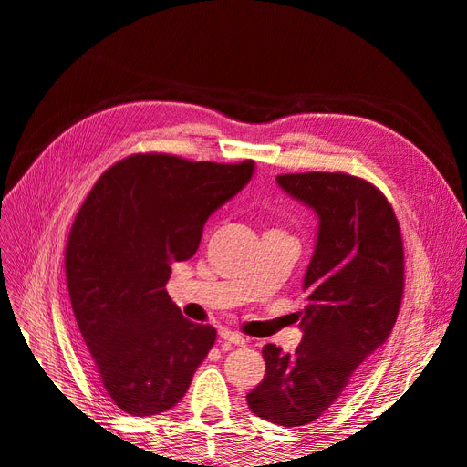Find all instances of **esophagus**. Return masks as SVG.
Returning a JSON list of instances; mask_svg holds the SVG:
<instances>
[{
	"label": "esophagus",
	"mask_w": 467,
	"mask_h": 467,
	"mask_svg": "<svg viewBox=\"0 0 467 467\" xmlns=\"http://www.w3.org/2000/svg\"><path fill=\"white\" fill-rule=\"evenodd\" d=\"M220 338H223V341H228L232 345H237V347L245 345V338L232 329H220Z\"/></svg>",
	"instance_id": "obj_1"
}]
</instances>
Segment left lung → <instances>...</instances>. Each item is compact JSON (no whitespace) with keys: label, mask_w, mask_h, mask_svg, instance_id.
Segmentation results:
<instances>
[{"label":"left lung","mask_w":467,"mask_h":467,"mask_svg":"<svg viewBox=\"0 0 467 467\" xmlns=\"http://www.w3.org/2000/svg\"><path fill=\"white\" fill-rule=\"evenodd\" d=\"M278 187L319 218L294 352L263 347L265 378L247 393L261 419L302 427L329 409L389 337L403 296V242L388 199L347 173H288Z\"/></svg>","instance_id":"1"}]
</instances>
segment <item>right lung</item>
I'll return each instance as SVG.
<instances>
[{
    "mask_svg": "<svg viewBox=\"0 0 467 467\" xmlns=\"http://www.w3.org/2000/svg\"><path fill=\"white\" fill-rule=\"evenodd\" d=\"M253 171V161L136 153L109 167L81 204L66 245L69 300L83 358L124 413L179 403L214 345L216 329L182 317L165 285Z\"/></svg>",
    "mask_w": 467,
    "mask_h": 467,
    "instance_id": "right-lung-1",
    "label": "right lung"
}]
</instances>
